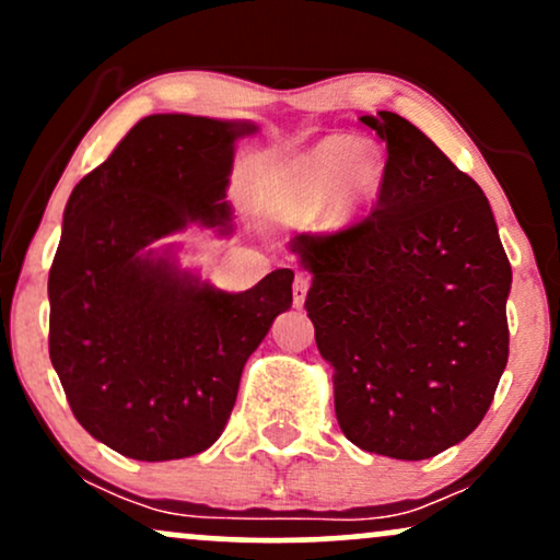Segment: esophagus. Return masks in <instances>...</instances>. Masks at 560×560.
<instances>
[{
	"label": "esophagus",
	"instance_id": "esophagus-1",
	"mask_svg": "<svg viewBox=\"0 0 560 560\" xmlns=\"http://www.w3.org/2000/svg\"><path fill=\"white\" fill-rule=\"evenodd\" d=\"M307 289H311V276L307 273H298L294 276V305H302L307 298Z\"/></svg>",
	"mask_w": 560,
	"mask_h": 560
}]
</instances>
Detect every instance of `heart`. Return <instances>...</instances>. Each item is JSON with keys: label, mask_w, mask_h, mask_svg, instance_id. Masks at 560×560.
I'll return each instance as SVG.
<instances>
[{"label": "heart", "mask_w": 560, "mask_h": 560, "mask_svg": "<svg viewBox=\"0 0 560 560\" xmlns=\"http://www.w3.org/2000/svg\"><path fill=\"white\" fill-rule=\"evenodd\" d=\"M384 160L350 137H329L287 171L279 202L289 210H316L326 202L331 218H347L374 199Z\"/></svg>", "instance_id": "1"}]
</instances>
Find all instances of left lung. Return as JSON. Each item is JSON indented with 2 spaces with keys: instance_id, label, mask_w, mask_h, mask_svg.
Masks as SVG:
<instances>
[{
  "instance_id": "8db88e82",
  "label": "left lung",
  "mask_w": 560,
  "mask_h": 560,
  "mask_svg": "<svg viewBox=\"0 0 560 560\" xmlns=\"http://www.w3.org/2000/svg\"><path fill=\"white\" fill-rule=\"evenodd\" d=\"M387 141L376 208L294 236L305 307L334 369V410L365 453L423 460L466 440L508 363L511 262L479 184L397 113L363 115Z\"/></svg>"
}]
</instances>
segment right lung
Returning <instances> with one entry per match:
<instances>
[{
	"mask_svg": "<svg viewBox=\"0 0 560 560\" xmlns=\"http://www.w3.org/2000/svg\"><path fill=\"white\" fill-rule=\"evenodd\" d=\"M253 124L147 115L75 184L49 268V358L75 421L137 460H176L221 436L242 369L292 305L289 268L247 292L178 271L155 242L229 229L234 141Z\"/></svg>",
	"mask_w": 560,
	"mask_h": 560,
	"instance_id": "obj_1",
	"label": "right lung"
}]
</instances>
